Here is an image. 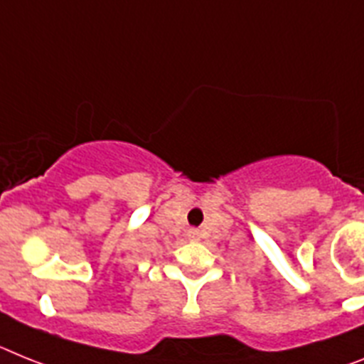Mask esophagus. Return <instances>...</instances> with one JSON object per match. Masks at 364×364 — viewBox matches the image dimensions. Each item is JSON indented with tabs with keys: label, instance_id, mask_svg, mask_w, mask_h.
Instances as JSON below:
<instances>
[{
	"label": "esophagus",
	"instance_id": "esophagus-1",
	"mask_svg": "<svg viewBox=\"0 0 364 364\" xmlns=\"http://www.w3.org/2000/svg\"><path fill=\"white\" fill-rule=\"evenodd\" d=\"M188 239L200 240V231H198V229H188Z\"/></svg>",
	"mask_w": 364,
	"mask_h": 364
}]
</instances>
